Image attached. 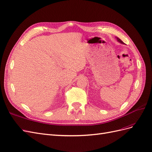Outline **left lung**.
<instances>
[{
    "instance_id": "obj_1",
    "label": "left lung",
    "mask_w": 152,
    "mask_h": 152,
    "mask_svg": "<svg viewBox=\"0 0 152 152\" xmlns=\"http://www.w3.org/2000/svg\"><path fill=\"white\" fill-rule=\"evenodd\" d=\"M117 40H118V41H119L120 43H122V44H124V42H123L122 40L120 39L119 38H117Z\"/></svg>"
}]
</instances>
